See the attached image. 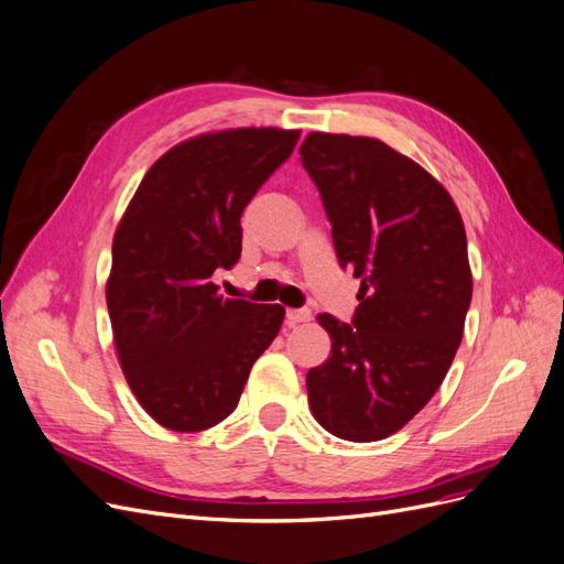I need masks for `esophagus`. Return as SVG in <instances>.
I'll list each match as a JSON object with an SVG mask.
<instances>
[{
	"label": "esophagus",
	"instance_id": "34e87169",
	"mask_svg": "<svg viewBox=\"0 0 564 564\" xmlns=\"http://www.w3.org/2000/svg\"><path fill=\"white\" fill-rule=\"evenodd\" d=\"M311 317H313V313L308 308L286 311V324H289V327H294V324H301V322H311Z\"/></svg>",
	"mask_w": 564,
	"mask_h": 564
}]
</instances>
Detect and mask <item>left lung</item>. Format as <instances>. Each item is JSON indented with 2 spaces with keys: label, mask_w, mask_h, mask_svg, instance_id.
<instances>
[{
  "label": "left lung",
  "mask_w": 564,
  "mask_h": 564,
  "mask_svg": "<svg viewBox=\"0 0 564 564\" xmlns=\"http://www.w3.org/2000/svg\"><path fill=\"white\" fill-rule=\"evenodd\" d=\"M299 152L338 261L362 280L352 324L317 315L332 352L305 377L311 412L340 440H383L429 404L464 336V220L445 187L379 139L313 131Z\"/></svg>",
  "instance_id": "8db88e82"
}]
</instances>
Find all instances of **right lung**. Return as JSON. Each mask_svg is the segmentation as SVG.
Segmentation results:
<instances>
[{
  "label": "right lung",
  "mask_w": 564,
  "mask_h": 564,
  "mask_svg": "<svg viewBox=\"0 0 564 564\" xmlns=\"http://www.w3.org/2000/svg\"><path fill=\"white\" fill-rule=\"evenodd\" d=\"M299 135L247 127L174 145L115 230L106 301L117 357L135 400L169 431L230 416L282 327V305L224 299L212 275L240 261L242 212Z\"/></svg>",
  "instance_id": "1"
}]
</instances>
